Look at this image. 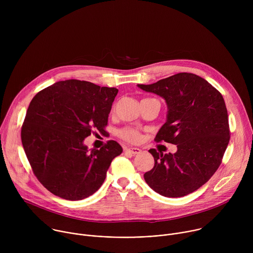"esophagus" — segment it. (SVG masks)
Masks as SVG:
<instances>
[{"label": "esophagus", "mask_w": 253, "mask_h": 253, "mask_svg": "<svg viewBox=\"0 0 253 253\" xmlns=\"http://www.w3.org/2000/svg\"><path fill=\"white\" fill-rule=\"evenodd\" d=\"M124 150H125V152L130 153L131 155H137L141 152V149H139L137 147H129V148H125Z\"/></svg>", "instance_id": "1"}]
</instances>
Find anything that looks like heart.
I'll use <instances>...</instances> for the list:
<instances>
[{
  "label": "heart",
  "mask_w": 253,
  "mask_h": 253,
  "mask_svg": "<svg viewBox=\"0 0 253 253\" xmlns=\"http://www.w3.org/2000/svg\"><path fill=\"white\" fill-rule=\"evenodd\" d=\"M119 136L128 142H137L140 139V133L133 128H123L118 132Z\"/></svg>",
  "instance_id": "heart-1"
}]
</instances>
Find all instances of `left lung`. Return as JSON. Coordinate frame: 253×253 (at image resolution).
Returning a JSON list of instances; mask_svg holds the SVG:
<instances>
[{"label": "left lung", "instance_id": "obj_1", "mask_svg": "<svg viewBox=\"0 0 253 253\" xmlns=\"http://www.w3.org/2000/svg\"><path fill=\"white\" fill-rule=\"evenodd\" d=\"M137 86L165 100L166 122L155 141L177 146L174 154L150 149L155 164L144 179L165 197L194 192L217 170L228 145V115L222 95L205 79L191 73Z\"/></svg>", "mask_w": 253, "mask_h": 253}]
</instances>
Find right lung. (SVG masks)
<instances>
[{
    "label": "right lung",
    "mask_w": 253,
    "mask_h": 253,
    "mask_svg": "<svg viewBox=\"0 0 253 253\" xmlns=\"http://www.w3.org/2000/svg\"><path fill=\"white\" fill-rule=\"evenodd\" d=\"M118 89L91 82L54 83L32 99L22 126V144L34 174L51 193L82 200L103 184L112 160L123 151L108 141L88 149L85 138L93 129L105 132Z\"/></svg>",
    "instance_id": "1"
}]
</instances>
